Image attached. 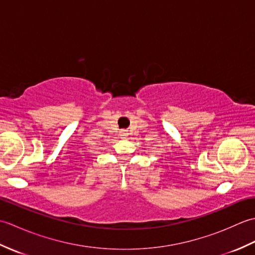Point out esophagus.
Masks as SVG:
<instances>
[{"label": "esophagus", "instance_id": "34e87169", "mask_svg": "<svg viewBox=\"0 0 255 255\" xmlns=\"http://www.w3.org/2000/svg\"><path fill=\"white\" fill-rule=\"evenodd\" d=\"M121 136H122V137H126V136H127L126 130H122V131H121Z\"/></svg>", "mask_w": 255, "mask_h": 255}]
</instances>
